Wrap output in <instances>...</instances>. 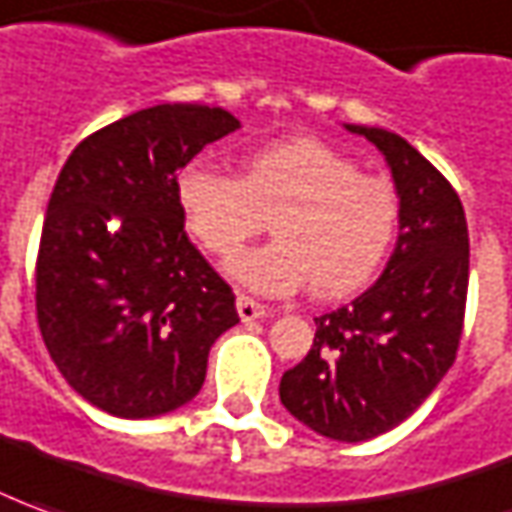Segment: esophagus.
<instances>
[{
    "label": "esophagus",
    "mask_w": 512,
    "mask_h": 512,
    "mask_svg": "<svg viewBox=\"0 0 512 512\" xmlns=\"http://www.w3.org/2000/svg\"><path fill=\"white\" fill-rule=\"evenodd\" d=\"M238 316H241L243 322H252V319H263V316L269 314V308L266 305H260L252 297H246V294H238Z\"/></svg>",
    "instance_id": "obj_1"
}]
</instances>
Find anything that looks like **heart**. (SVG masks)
Wrapping results in <instances>:
<instances>
[{"instance_id": "heart-1", "label": "heart", "mask_w": 512, "mask_h": 512, "mask_svg": "<svg viewBox=\"0 0 512 512\" xmlns=\"http://www.w3.org/2000/svg\"><path fill=\"white\" fill-rule=\"evenodd\" d=\"M176 193L190 235L218 260H232L271 221L277 238L229 271L274 297L308 283L322 300L353 294L373 280L401 221L395 184L311 137L260 148L241 179L196 162L182 170Z\"/></svg>"}]
</instances>
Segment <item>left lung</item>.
Instances as JSON below:
<instances>
[{
    "mask_svg": "<svg viewBox=\"0 0 512 512\" xmlns=\"http://www.w3.org/2000/svg\"><path fill=\"white\" fill-rule=\"evenodd\" d=\"M387 156L401 232L361 297L316 316L308 356L283 373V406L322 437L361 443L395 429L457 358L468 297V224L446 176L387 128L347 125Z\"/></svg>",
    "mask_w": 512,
    "mask_h": 512,
    "instance_id": "left-lung-1",
    "label": "left lung"
}]
</instances>
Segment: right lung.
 <instances>
[{"mask_svg":"<svg viewBox=\"0 0 512 512\" xmlns=\"http://www.w3.org/2000/svg\"><path fill=\"white\" fill-rule=\"evenodd\" d=\"M241 123L162 103L83 139L52 187L36 260V316L55 367L117 417L193 401L235 294L190 243L179 170Z\"/></svg>","mask_w":512,"mask_h":512,"instance_id":"1","label":"right lung"}]
</instances>
